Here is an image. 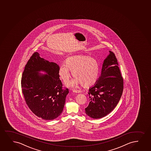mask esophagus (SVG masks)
<instances>
[{"label":"esophagus","mask_w":151,"mask_h":151,"mask_svg":"<svg viewBox=\"0 0 151 151\" xmlns=\"http://www.w3.org/2000/svg\"><path fill=\"white\" fill-rule=\"evenodd\" d=\"M73 91L74 93H79L81 92L80 90H77V89H73Z\"/></svg>","instance_id":"obj_1"}]
</instances>
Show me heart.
<instances>
[{"mask_svg":"<svg viewBox=\"0 0 151 151\" xmlns=\"http://www.w3.org/2000/svg\"><path fill=\"white\" fill-rule=\"evenodd\" d=\"M70 71L75 79L68 85L77 88L79 85L86 88L95 84L99 77L100 68L97 60L84 55H76L68 58L65 63L59 69L60 77L65 82L71 76Z\"/></svg>","mask_w":151,"mask_h":151,"instance_id":"heart-1","label":"heart"}]
</instances>
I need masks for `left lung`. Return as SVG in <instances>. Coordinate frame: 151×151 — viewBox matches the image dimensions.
<instances>
[{"mask_svg":"<svg viewBox=\"0 0 151 151\" xmlns=\"http://www.w3.org/2000/svg\"><path fill=\"white\" fill-rule=\"evenodd\" d=\"M109 52L103 63L100 77L88 93L89 103L85 111L89 117L96 119L111 112L123 93L124 81L117 59L114 52Z\"/></svg>","mask_w":151,"mask_h":151,"instance_id":"1","label":"left lung"}]
</instances>
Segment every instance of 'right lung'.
<instances>
[{"label":"right lung","mask_w":151,"mask_h":151,"mask_svg":"<svg viewBox=\"0 0 151 151\" xmlns=\"http://www.w3.org/2000/svg\"><path fill=\"white\" fill-rule=\"evenodd\" d=\"M58 64L41 58L37 52L30 58L21 78V88L26 104L35 115L46 120L62 114L69 93L63 87ZM46 72L41 75L40 71Z\"/></svg>","instance_id":"1"}]
</instances>
